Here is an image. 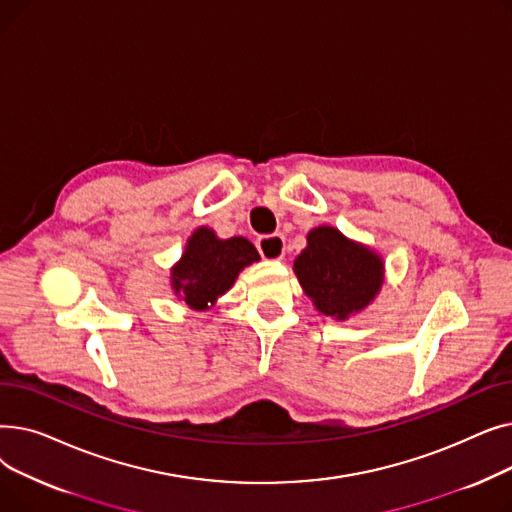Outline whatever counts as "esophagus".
Here are the masks:
<instances>
[{
    "label": "esophagus",
    "instance_id": "obj_1",
    "mask_svg": "<svg viewBox=\"0 0 512 512\" xmlns=\"http://www.w3.org/2000/svg\"><path fill=\"white\" fill-rule=\"evenodd\" d=\"M284 236L267 234L257 238V251L263 259H282L284 257Z\"/></svg>",
    "mask_w": 512,
    "mask_h": 512
}]
</instances>
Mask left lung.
<instances>
[{
  "label": "left lung",
  "instance_id": "8db88e82",
  "mask_svg": "<svg viewBox=\"0 0 512 512\" xmlns=\"http://www.w3.org/2000/svg\"><path fill=\"white\" fill-rule=\"evenodd\" d=\"M294 274L319 313L342 321L363 311L380 292L384 261L340 230L319 226L307 234V247L294 259Z\"/></svg>",
  "mask_w": 512,
  "mask_h": 512
}]
</instances>
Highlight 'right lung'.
Here are the masks:
<instances>
[{
    "label": "right lung",
    "mask_w": 512,
    "mask_h": 512,
    "mask_svg": "<svg viewBox=\"0 0 512 512\" xmlns=\"http://www.w3.org/2000/svg\"><path fill=\"white\" fill-rule=\"evenodd\" d=\"M253 261H259V253L247 238L222 240L211 228H197L172 267V290L191 309L205 311Z\"/></svg>",
    "instance_id": "add662e5"
}]
</instances>
